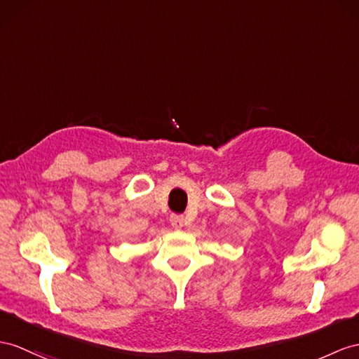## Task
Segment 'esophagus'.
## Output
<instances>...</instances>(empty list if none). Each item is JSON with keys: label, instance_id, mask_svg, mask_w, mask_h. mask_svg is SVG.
<instances>
[{"label": "esophagus", "instance_id": "obj_1", "mask_svg": "<svg viewBox=\"0 0 359 359\" xmlns=\"http://www.w3.org/2000/svg\"><path fill=\"white\" fill-rule=\"evenodd\" d=\"M170 224L175 230H180L184 226V217H182L181 215H172L170 216Z\"/></svg>", "mask_w": 359, "mask_h": 359}]
</instances>
